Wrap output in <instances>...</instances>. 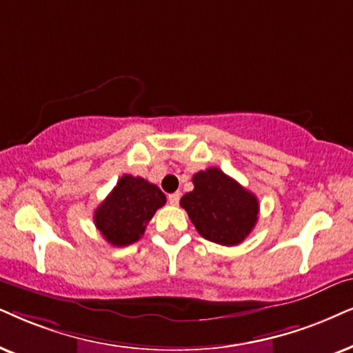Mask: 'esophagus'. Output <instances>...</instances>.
<instances>
[{"label":"esophagus","mask_w":353,"mask_h":353,"mask_svg":"<svg viewBox=\"0 0 353 353\" xmlns=\"http://www.w3.org/2000/svg\"><path fill=\"white\" fill-rule=\"evenodd\" d=\"M179 199H181V194H179V192H174V194H169V197H168L169 203H172V205H177V203H179Z\"/></svg>","instance_id":"1"}]
</instances>
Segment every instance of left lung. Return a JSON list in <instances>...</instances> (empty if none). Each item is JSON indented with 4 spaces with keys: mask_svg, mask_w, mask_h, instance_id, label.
Returning <instances> with one entry per match:
<instances>
[{
    "mask_svg": "<svg viewBox=\"0 0 353 353\" xmlns=\"http://www.w3.org/2000/svg\"><path fill=\"white\" fill-rule=\"evenodd\" d=\"M192 182L194 190L181 199V207L200 236L221 246L243 243L257 223L256 195L218 168L199 171Z\"/></svg>",
    "mask_w": 353,
    "mask_h": 353,
    "instance_id": "1",
    "label": "left lung"
}]
</instances>
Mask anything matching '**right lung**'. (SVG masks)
<instances>
[{
  "label": "right lung",
  "mask_w": 353,
  "mask_h": 353,
  "mask_svg": "<svg viewBox=\"0 0 353 353\" xmlns=\"http://www.w3.org/2000/svg\"><path fill=\"white\" fill-rule=\"evenodd\" d=\"M166 203L158 185L125 174L94 212L96 228L107 243L122 248L143 236L156 210Z\"/></svg>",
  "instance_id": "right-lung-1"
}]
</instances>
